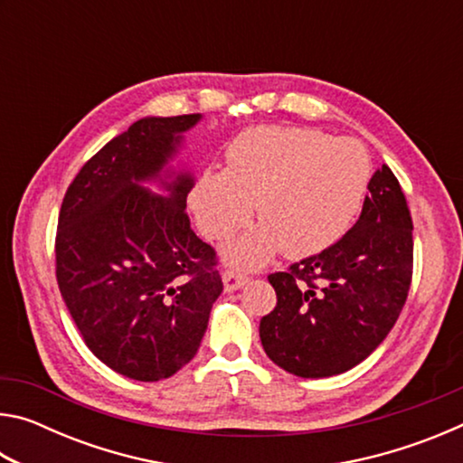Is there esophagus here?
Masks as SVG:
<instances>
[{
	"instance_id": "34e87169",
	"label": "esophagus",
	"mask_w": 463,
	"mask_h": 463,
	"mask_svg": "<svg viewBox=\"0 0 463 463\" xmlns=\"http://www.w3.org/2000/svg\"><path fill=\"white\" fill-rule=\"evenodd\" d=\"M222 281H224L226 292H234V289H239L247 284V276L245 273H239L234 269H226L222 273Z\"/></svg>"
}]
</instances>
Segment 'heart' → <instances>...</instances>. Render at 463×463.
<instances>
[{"label":"heart","mask_w":463,"mask_h":463,"mask_svg":"<svg viewBox=\"0 0 463 463\" xmlns=\"http://www.w3.org/2000/svg\"><path fill=\"white\" fill-rule=\"evenodd\" d=\"M372 159L355 138L310 128L260 127L226 148V169H206L190 192L202 234L224 241L249 222L261 224L226 247V260L260 268L281 247L289 260L339 241L362 210Z\"/></svg>","instance_id":"b5f03b06"}]
</instances>
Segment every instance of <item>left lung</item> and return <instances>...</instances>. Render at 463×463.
Segmentation results:
<instances>
[{"label": "left lung", "instance_id": "1", "mask_svg": "<svg viewBox=\"0 0 463 463\" xmlns=\"http://www.w3.org/2000/svg\"><path fill=\"white\" fill-rule=\"evenodd\" d=\"M359 221L318 255L268 278L278 304L260 336L273 364L300 378L351 370L386 339L412 279V218L388 165L370 179Z\"/></svg>", "mask_w": 463, "mask_h": 463}]
</instances>
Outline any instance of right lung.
I'll use <instances>...</instances> for the list:
<instances>
[{"label": "right lung", "instance_id": "add662e5", "mask_svg": "<svg viewBox=\"0 0 463 463\" xmlns=\"http://www.w3.org/2000/svg\"><path fill=\"white\" fill-rule=\"evenodd\" d=\"M200 120H137L85 163L59 213L62 300L91 354L138 382L165 380L192 362L222 292L214 249L185 214L194 175L169 167ZM148 181L164 194L145 188Z\"/></svg>", "mask_w": 463, "mask_h": 463}]
</instances>
